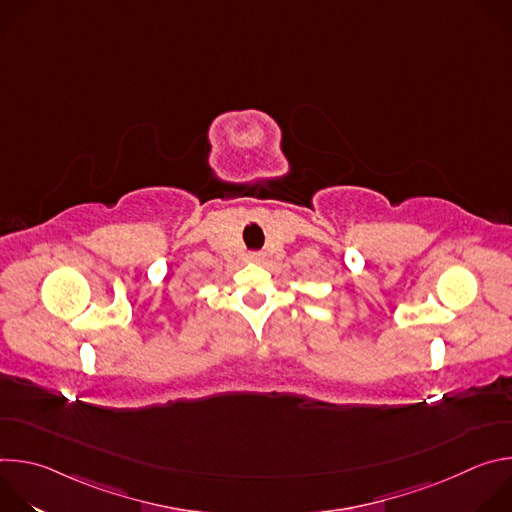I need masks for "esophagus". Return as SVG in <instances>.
I'll return each instance as SVG.
<instances>
[{
	"mask_svg": "<svg viewBox=\"0 0 512 512\" xmlns=\"http://www.w3.org/2000/svg\"><path fill=\"white\" fill-rule=\"evenodd\" d=\"M249 259H251L253 263H259V261H263V255H261V253H251Z\"/></svg>",
	"mask_w": 512,
	"mask_h": 512,
	"instance_id": "1",
	"label": "esophagus"
}]
</instances>
